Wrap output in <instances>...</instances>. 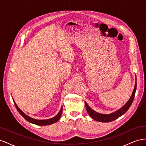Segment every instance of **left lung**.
I'll use <instances>...</instances> for the list:
<instances>
[{"label": "left lung", "instance_id": "1", "mask_svg": "<svg viewBox=\"0 0 146 146\" xmlns=\"http://www.w3.org/2000/svg\"><path fill=\"white\" fill-rule=\"evenodd\" d=\"M136 90V82L135 84V89L133 90V94L131 95L130 98L129 99V100L122 108H120V109L118 111L113 112V113L110 114H102L100 113H98V112H95L93 110H92L89 107V106L87 105V103L85 102L87 111L90 115V117L92 118H93L94 120H97V121L101 122H110L114 121V120L117 119V118H119V117H120V116L125 113L129 108H130V106L132 104V102L133 101V99L135 98Z\"/></svg>", "mask_w": 146, "mask_h": 146}]
</instances>
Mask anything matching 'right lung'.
I'll return each mask as SVG.
<instances>
[{
    "label": "right lung",
    "instance_id": "obj_1",
    "mask_svg": "<svg viewBox=\"0 0 146 146\" xmlns=\"http://www.w3.org/2000/svg\"><path fill=\"white\" fill-rule=\"evenodd\" d=\"M14 103H15V105L16 108V109H17V110L19 112V114L21 115L25 119L27 120L28 122H31L32 123H34L35 125H42V126L48 125L52 124L54 123H55L59 120V119L61 117L62 113V108H61V109H60L59 113H58L57 115H56L55 117H54L53 118L49 119H46V120H36V119H32L30 117H29L28 115H27L26 114H25L24 112L18 107V106L16 105V104L15 102H14Z\"/></svg>",
    "mask_w": 146,
    "mask_h": 146
}]
</instances>
